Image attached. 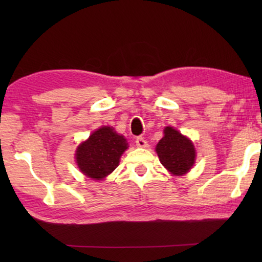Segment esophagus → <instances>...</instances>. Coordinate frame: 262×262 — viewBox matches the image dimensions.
I'll return each instance as SVG.
<instances>
[{
	"label": "esophagus",
	"mask_w": 262,
	"mask_h": 262,
	"mask_svg": "<svg viewBox=\"0 0 262 262\" xmlns=\"http://www.w3.org/2000/svg\"><path fill=\"white\" fill-rule=\"evenodd\" d=\"M136 145L140 148H148V142L145 141L143 137H137L136 139Z\"/></svg>",
	"instance_id": "34e87169"
}]
</instances>
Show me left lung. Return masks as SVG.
Wrapping results in <instances>:
<instances>
[{"label": "left lung", "mask_w": 262, "mask_h": 262, "mask_svg": "<svg viewBox=\"0 0 262 262\" xmlns=\"http://www.w3.org/2000/svg\"><path fill=\"white\" fill-rule=\"evenodd\" d=\"M156 151L163 165L176 176L185 174L195 161L192 142L172 127L164 129V137L158 142Z\"/></svg>", "instance_id": "left-lung-1"}]
</instances>
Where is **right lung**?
Returning <instances> with one entry per match:
<instances>
[{
  "label": "right lung",
  "instance_id": "add662e5",
  "mask_svg": "<svg viewBox=\"0 0 262 262\" xmlns=\"http://www.w3.org/2000/svg\"><path fill=\"white\" fill-rule=\"evenodd\" d=\"M128 143L111 127H101L92 133L76 151V162L84 174L92 179H103L119 165Z\"/></svg>",
  "mask_w": 262,
  "mask_h": 262
}]
</instances>
